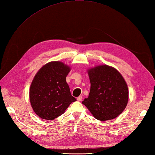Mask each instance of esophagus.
Masks as SVG:
<instances>
[{"label":"esophagus","mask_w":155,"mask_h":155,"mask_svg":"<svg viewBox=\"0 0 155 155\" xmlns=\"http://www.w3.org/2000/svg\"><path fill=\"white\" fill-rule=\"evenodd\" d=\"M82 99H83V97L82 96H79V97H78V98H77V100L78 101H81L82 100Z\"/></svg>","instance_id":"esophagus-1"}]
</instances>
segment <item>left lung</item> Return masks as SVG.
I'll return each mask as SVG.
<instances>
[{"label":"left lung","instance_id":"8db88e82","mask_svg":"<svg viewBox=\"0 0 155 155\" xmlns=\"http://www.w3.org/2000/svg\"><path fill=\"white\" fill-rule=\"evenodd\" d=\"M91 87L82 104L99 120L115 119L126 108L129 100L127 84L121 74L111 66L100 65L88 69Z\"/></svg>","mask_w":155,"mask_h":155}]
</instances>
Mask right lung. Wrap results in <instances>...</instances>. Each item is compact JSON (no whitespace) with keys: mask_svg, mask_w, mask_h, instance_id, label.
<instances>
[{"mask_svg":"<svg viewBox=\"0 0 155 155\" xmlns=\"http://www.w3.org/2000/svg\"><path fill=\"white\" fill-rule=\"evenodd\" d=\"M70 71L68 65L52 61L44 65L36 74L29 89V100L33 111L41 119H56L76 101L66 83Z\"/></svg>","mask_w":155,"mask_h":155,"instance_id":"1","label":"right lung"}]
</instances>
